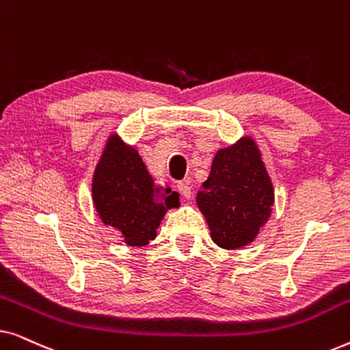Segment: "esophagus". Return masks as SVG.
<instances>
[{
    "label": "esophagus",
    "mask_w": 350,
    "mask_h": 350,
    "mask_svg": "<svg viewBox=\"0 0 350 350\" xmlns=\"http://www.w3.org/2000/svg\"><path fill=\"white\" fill-rule=\"evenodd\" d=\"M176 188H178L180 194L183 196L185 199H191V198H193V191H191L188 183H178V186H176Z\"/></svg>",
    "instance_id": "obj_1"
}]
</instances>
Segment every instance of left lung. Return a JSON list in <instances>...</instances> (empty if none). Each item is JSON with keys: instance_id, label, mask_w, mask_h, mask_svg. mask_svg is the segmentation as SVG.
<instances>
[{"instance_id": "1", "label": "left lung", "mask_w": 350, "mask_h": 350, "mask_svg": "<svg viewBox=\"0 0 350 350\" xmlns=\"http://www.w3.org/2000/svg\"><path fill=\"white\" fill-rule=\"evenodd\" d=\"M274 198L260 146L255 138L243 135L217 151L196 204L212 241L224 250H237L255 241L271 217Z\"/></svg>"}]
</instances>
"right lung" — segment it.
Wrapping results in <instances>:
<instances>
[{"mask_svg":"<svg viewBox=\"0 0 350 350\" xmlns=\"http://www.w3.org/2000/svg\"><path fill=\"white\" fill-rule=\"evenodd\" d=\"M92 202L126 245L145 247L156 239L167 210L180 205V194L157 185L137 148L113 132L95 165Z\"/></svg>","mask_w":350,"mask_h":350,"instance_id":"1","label":"right lung"}]
</instances>
